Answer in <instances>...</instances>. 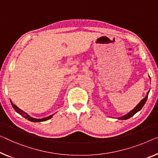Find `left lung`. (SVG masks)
<instances>
[{
	"label": "left lung",
	"instance_id": "8db88e82",
	"mask_svg": "<svg viewBox=\"0 0 158 158\" xmlns=\"http://www.w3.org/2000/svg\"><path fill=\"white\" fill-rule=\"evenodd\" d=\"M149 91L147 93V95L145 97L143 98V99H142L140 101V102L138 103V104L134 108V109L131 110V111H130L128 113V114H127L126 115H125V116H121V117H119L118 119L119 120H126V119H128L130 118L131 117H132L133 116H134L136 113H137L138 111H139V110L142 109V108L143 107V106L145 105V102H146L147 101V98H148V94H149Z\"/></svg>",
	"mask_w": 158,
	"mask_h": 158
}]
</instances>
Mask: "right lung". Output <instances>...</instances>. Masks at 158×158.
<instances>
[{
	"instance_id": "1",
	"label": "right lung",
	"mask_w": 158,
	"mask_h": 158,
	"mask_svg": "<svg viewBox=\"0 0 158 158\" xmlns=\"http://www.w3.org/2000/svg\"><path fill=\"white\" fill-rule=\"evenodd\" d=\"M11 104H12V106H13V108L14 109H15V110L17 113H18L19 114H20V115H22V116L24 117V118H25L26 119H27L28 121H32V122H42V121H48V120H49V118H51L52 117V116L53 115H51V116H48V117H47V118H41V119H37V118H32V117H30L29 115H27L26 113H25V112H23V110H21L20 109H19L18 107H17L15 105V104H13V103L11 102Z\"/></svg>"
}]
</instances>
